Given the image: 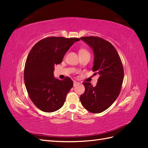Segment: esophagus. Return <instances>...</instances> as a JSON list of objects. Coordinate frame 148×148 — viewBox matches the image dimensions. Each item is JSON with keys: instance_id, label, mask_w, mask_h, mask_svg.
<instances>
[{"instance_id": "esophagus-1", "label": "esophagus", "mask_w": 148, "mask_h": 148, "mask_svg": "<svg viewBox=\"0 0 148 148\" xmlns=\"http://www.w3.org/2000/svg\"><path fill=\"white\" fill-rule=\"evenodd\" d=\"M79 84V82H76V81H74V82H73V86H77V85H78V84Z\"/></svg>"}]
</instances>
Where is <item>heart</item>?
Wrapping results in <instances>:
<instances>
[{
  "label": "heart",
  "instance_id": "b5f03b06",
  "mask_svg": "<svg viewBox=\"0 0 148 148\" xmlns=\"http://www.w3.org/2000/svg\"><path fill=\"white\" fill-rule=\"evenodd\" d=\"M79 54H80V53H89V52H88V51H87V50H86V49H80V50L79 51Z\"/></svg>",
  "mask_w": 148,
  "mask_h": 148
}]
</instances>
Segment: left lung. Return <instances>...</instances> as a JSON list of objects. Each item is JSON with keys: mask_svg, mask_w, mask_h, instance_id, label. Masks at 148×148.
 I'll return each mask as SVG.
<instances>
[{"mask_svg": "<svg viewBox=\"0 0 148 148\" xmlns=\"http://www.w3.org/2000/svg\"><path fill=\"white\" fill-rule=\"evenodd\" d=\"M93 50L95 60L92 70L99 77L95 87L83 82L84 92L80 96L83 106L92 113L106 110L118 97L124 77L123 65L117 51L109 41L97 36L80 38Z\"/></svg>", "mask_w": 148, "mask_h": 148, "instance_id": "obj_1", "label": "left lung"}]
</instances>
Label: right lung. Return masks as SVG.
Masks as SVG:
<instances>
[{"instance_id": "add662e5", "label": "right lung", "mask_w": 148, "mask_h": 148, "mask_svg": "<svg viewBox=\"0 0 148 148\" xmlns=\"http://www.w3.org/2000/svg\"><path fill=\"white\" fill-rule=\"evenodd\" d=\"M79 38L47 37L31 49L25 63L24 80L29 97L39 109L53 112L60 109L73 83L69 77H53L54 66L60 64L65 53Z\"/></svg>"}]
</instances>
